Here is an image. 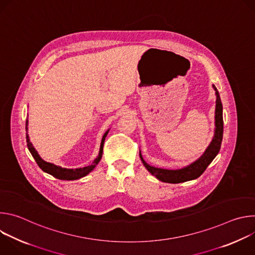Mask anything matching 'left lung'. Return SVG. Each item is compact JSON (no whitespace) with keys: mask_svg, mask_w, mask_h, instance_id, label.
Returning a JSON list of instances; mask_svg holds the SVG:
<instances>
[{"mask_svg":"<svg viewBox=\"0 0 255 255\" xmlns=\"http://www.w3.org/2000/svg\"><path fill=\"white\" fill-rule=\"evenodd\" d=\"M213 88L216 92V97H217L216 111H215V126H216L215 134L208 148L198 160L180 169H165V168H158V167L149 165L143 159L141 152H139L140 158L144 166L146 167L147 170L152 175H154L157 179L169 184H178V183H184V181L196 179L206 170L208 165L213 161L216 155L219 153L221 148L222 139H223V106H222L219 92H218L215 86H213Z\"/></svg>","mask_w":255,"mask_h":255,"instance_id":"1","label":"left lung"}]
</instances>
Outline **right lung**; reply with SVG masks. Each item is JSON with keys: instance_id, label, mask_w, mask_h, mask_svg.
<instances>
[{"instance_id": "add662e5", "label": "right lung", "mask_w": 255, "mask_h": 255, "mask_svg": "<svg viewBox=\"0 0 255 255\" xmlns=\"http://www.w3.org/2000/svg\"><path fill=\"white\" fill-rule=\"evenodd\" d=\"M27 125H28V120L26 121V130L28 129L27 128ZM109 130L106 131V133L104 134L103 138H102V142H101V147H100V151H99V155L98 157L92 162V164L88 165V166H85V167H81V168H63L61 166H58V165H55L53 163H50V162H47L45 160H43L40 155L38 154V152L36 151V149L33 147L32 143L30 142V139H29V136L28 134L26 133V141H27V147L30 151V153L32 154V156L34 157L36 163L38 164V166L45 172L51 174L52 176L58 178V179H62V180H75V179H79L83 176H86L87 174H89L95 167L96 165L99 163V161L101 160L102 158V155H103V147H104V142H105V139H106V136L108 134Z\"/></svg>"}]
</instances>
